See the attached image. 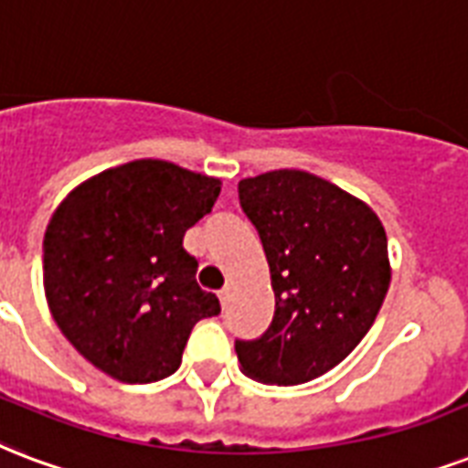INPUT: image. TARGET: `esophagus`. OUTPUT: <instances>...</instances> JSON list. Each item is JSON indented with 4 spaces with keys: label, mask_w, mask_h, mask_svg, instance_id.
I'll return each instance as SVG.
<instances>
[{
    "label": "esophagus",
    "mask_w": 468,
    "mask_h": 468,
    "mask_svg": "<svg viewBox=\"0 0 468 468\" xmlns=\"http://www.w3.org/2000/svg\"><path fill=\"white\" fill-rule=\"evenodd\" d=\"M218 297H220V304L226 306L228 302H230V297H233V284H226V287L218 292Z\"/></svg>",
    "instance_id": "34e87169"
}]
</instances>
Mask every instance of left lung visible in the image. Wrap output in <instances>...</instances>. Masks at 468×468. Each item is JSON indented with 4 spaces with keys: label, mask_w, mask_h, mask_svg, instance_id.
Here are the masks:
<instances>
[{
    "label": "left lung",
    "mask_w": 468,
    "mask_h": 468,
    "mask_svg": "<svg viewBox=\"0 0 468 468\" xmlns=\"http://www.w3.org/2000/svg\"><path fill=\"white\" fill-rule=\"evenodd\" d=\"M258 228L274 319L235 341L240 370L270 385L324 376L361 344L390 287L388 235L368 203L309 171L277 169L238 184Z\"/></svg>",
    "instance_id": "8db88e82"
}]
</instances>
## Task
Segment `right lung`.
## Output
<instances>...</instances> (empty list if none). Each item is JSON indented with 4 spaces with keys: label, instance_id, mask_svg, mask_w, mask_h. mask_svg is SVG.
<instances>
[{
    "label": "right lung",
    "instance_id": "right-lung-1",
    "mask_svg": "<svg viewBox=\"0 0 468 468\" xmlns=\"http://www.w3.org/2000/svg\"><path fill=\"white\" fill-rule=\"evenodd\" d=\"M218 194L220 178L137 159L85 178L58 203L44 235V292L85 361L120 383H154L181 366L191 329L220 314L184 250Z\"/></svg>",
    "mask_w": 468,
    "mask_h": 468
}]
</instances>
